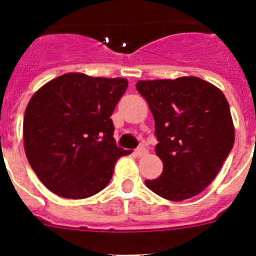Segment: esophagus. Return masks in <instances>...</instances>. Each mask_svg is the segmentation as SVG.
<instances>
[{"mask_svg": "<svg viewBox=\"0 0 256 256\" xmlns=\"http://www.w3.org/2000/svg\"><path fill=\"white\" fill-rule=\"evenodd\" d=\"M148 152V148H144V146H140L138 148H136L134 152H133V154H134V155L137 156V158H141V156H144Z\"/></svg>", "mask_w": 256, "mask_h": 256, "instance_id": "esophagus-1", "label": "esophagus"}]
</instances>
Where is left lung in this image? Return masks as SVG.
Returning a JSON list of instances; mask_svg holds the SVG:
<instances>
[{"instance_id":"8db88e82","label":"left lung","mask_w":256,"mask_h":256,"mask_svg":"<svg viewBox=\"0 0 256 256\" xmlns=\"http://www.w3.org/2000/svg\"><path fill=\"white\" fill-rule=\"evenodd\" d=\"M137 91L155 120L162 173L146 186L166 200L182 201L204 191L234 144V126L223 92L198 76L140 80Z\"/></svg>"}]
</instances>
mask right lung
I'll return each instance as SVG.
<instances>
[{
	"label": "right lung",
	"instance_id": "1",
	"mask_svg": "<svg viewBox=\"0 0 256 256\" xmlns=\"http://www.w3.org/2000/svg\"><path fill=\"white\" fill-rule=\"evenodd\" d=\"M124 78L68 73L40 87L24 114L26 159L40 180L65 198H86L108 184L120 156L110 119Z\"/></svg>",
	"mask_w": 256,
	"mask_h": 256
}]
</instances>
